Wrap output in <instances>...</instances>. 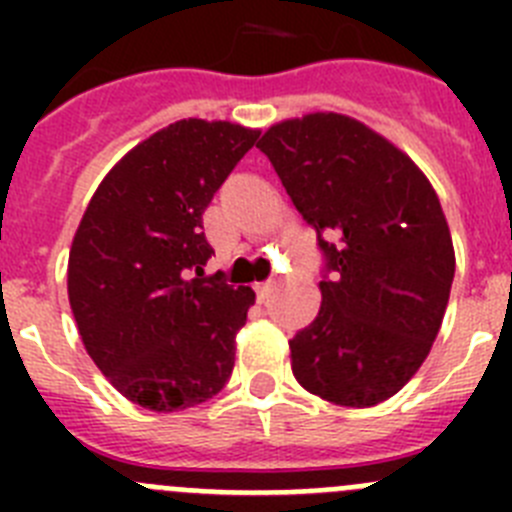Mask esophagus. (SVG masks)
Listing matches in <instances>:
<instances>
[{"mask_svg":"<svg viewBox=\"0 0 512 512\" xmlns=\"http://www.w3.org/2000/svg\"><path fill=\"white\" fill-rule=\"evenodd\" d=\"M274 289H277V282H261V284H256V292H259V300L261 302H266L269 300L271 295H274Z\"/></svg>","mask_w":512,"mask_h":512,"instance_id":"34e87169","label":"esophagus"}]
</instances>
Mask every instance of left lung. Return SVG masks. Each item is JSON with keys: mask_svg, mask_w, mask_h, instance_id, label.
Here are the masks:
<instances>
[{"mask_svg": "<svg viewBox=\"0 0 512 512\" xmlns=\"http://www.w3.org/2000/svg\"><path fill=\"white\" fill-rule=\"evenodd\" d=\"M256 146L318 230L330 274L318 318L289 341L295 379L372 408L413 379L449 305L456 256L436 189L408 153L338 112L277 122Z\"/></svg>", "mask_w": 512, "mask_h": 512, "instance_id": "1", "label": "left lung"}]
</instances>
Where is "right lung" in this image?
<instances>
[{"label":"right lung","instance_id":"right-lung-1","mask_svg":"<svg viewBox=\"0 0 512 512\" xmlns=\"http://www.w3.org/2000/svg\"><path fill=\"white\" fill-rule=\"evenodd\" d=\"M256 138L225 120L171 122L112 166L76 228V328L99 372L140 408H194L233 372L235 333L256 295L202 277L215 253L202 212Z\"/></svg>","mask_w":512,"mask_h":512}]
</instances>
